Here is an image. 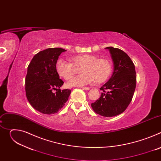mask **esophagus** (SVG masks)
<instances>
[{
  "instance_id": "obj_1",
  "label": "esophagus",
  "mask_w": 161,
  "mask_h": 161,
  "mask_svg": "<svg viewBox=\"0 0 161 161\" xmlns=\"http://www.w3.org/2000/svg\"><path fill=\"white\" fill-rule=\"evenodd\" d=\"M82 88L84 89V90H88L90 89V87H86V86H82Z\"/></svg>"
}]
</instances>
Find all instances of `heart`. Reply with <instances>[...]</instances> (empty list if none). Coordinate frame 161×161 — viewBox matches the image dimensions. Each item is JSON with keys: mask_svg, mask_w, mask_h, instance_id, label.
<instances>
[{"mask_svg": "<svg viewBox=\"0 0 161 161\" xmlns=\"http://www.w3.org/2000/svg\"><path fill=\"white\" fill-rule=\"evenodd\" d=\"M71 63L62 58L57 60L55 69L58 75L65 80H70L74 74V67H80V75L67 83L69 86H82L94 81L96 83L105 81L112 71L111 63L105 58H97L91 54H82L70 58Z\"/></svg>", "mask_w": 161, "mask_h": 161, "instance_id": "obj_1", "label": "heart"}]
</instances>
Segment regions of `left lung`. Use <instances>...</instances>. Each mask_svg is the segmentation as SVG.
<instances>
[{
  "instance_id": "obj_1",
  "label": "left lung",
  "mask_w": 161,
  "mask_h": 161,
  "mask_svg": "<svg viewBox=\"0 0 161 161\" xmlns=\"http://www.w3.org/2000/svg\"><path fill=\"white\" fill-rule=\"evenodd\" d=\"M105 49L109 50L112 58L113 74L100 88L103 90L100 98L91 106L100 115L111 117L123 113L131 102L136 85V76L135 66L127 53L112 47Z\"/></svg>"
}]
</instances>
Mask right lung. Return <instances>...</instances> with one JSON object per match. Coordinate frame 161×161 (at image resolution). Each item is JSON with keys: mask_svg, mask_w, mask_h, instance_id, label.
<instances>
[{"mask_svg": "<svg viewBox=\"0 0 161 161\" xmlns=\"http://www.w3.org/2000/svg\"><path fill=\"white\" fill-rule=\"evenodd\" d=\"M66 50L48 48L34 55L27 68L25 78L26 96L31 106L43 114L57 113L67 101L71 90H61L64 81L60 79L55 64ZM56 92L53 93V90Z\"/></svg>", "mask_w": 161, "mask_h": 161, "instance_id": "1", "label": "right lung"}]
</instances>
